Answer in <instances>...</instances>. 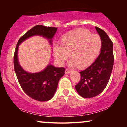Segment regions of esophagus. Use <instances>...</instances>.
Returning <instances> with one entry per match:
<instances>
[{"label":"esophagus","mask_w":127,"mask_h":127,"mask_svg":"<svg viewBox=\"0 0 127 127\" xmlns=\"http://www.w3.org/2000/svg\"><path fill=\"white\" fill-rule=\"evenodd\" d=\"M71 72H72V71H71L70 70H69L68 68H66V69H65V74L70 73Z\"/></svg>","instance_id":"1"}]
</instances>
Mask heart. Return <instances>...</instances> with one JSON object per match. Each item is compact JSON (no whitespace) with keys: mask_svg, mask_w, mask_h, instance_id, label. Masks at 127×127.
Segmentation results:
<instances>
[{"mask_svg":"<svg viewBox=\"0 0 127 127\" xmlns=\"http://www.w3.org/2000/svg\"><path fill=\"white\" fill-rule=\"evenodd\" d=\"M101 48V39L98 34L80 29L65 34L62 38V44L54 46L53 52L59 64L64 63L70 53V64L84 68L94 62Z\"/></svg>","mask_w":127,"mask_h":127,"instance_id":"b5f03b06","label":"heart"}]
</instances>
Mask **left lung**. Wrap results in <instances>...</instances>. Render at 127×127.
<instances>
[{
	"label": "left lung",
	"instance_id": "1",
	"mask_svg": "<svg viewBox=\"0 0 127 127\" xmlns=\"http://www.w3.org/2000/svg\"><path fill=\"white\" fill-rule=\"evenodd\" d=\"M95 29L101 39V52L90 66L79 72L81 79L75 86L78 94L85 98L95 97L105 89L114 62L113 42L104 30L97 27Z\"/></svg>",
	"mask_w": 127,
	"mask_h": 127
}]
</instances>
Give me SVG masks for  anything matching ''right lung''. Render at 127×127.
<instances>
[{
    "instance_id": "add662e5",
    "label": "right lung",
    "mask_w": 127,
    "mask_h": 127,
    "mask_svg": "<svg viewBox=\"0 0 127 127\" xmlns=\"http://www.w3.org/2000/svg\"><path fill=\"white\" fill-rule=\"evenodd\" d=\"M57 30V27L35 26L20 37L14 52V70L19 84L27 95L39 101H46L52 98L57 88L59 80L64 75L65 68L55 67L49 64L42 72L34 73L26 72L18 60V46L26 39L34 35L46 37L51 44V39Z\"/></svg>"
}]
</instances>
